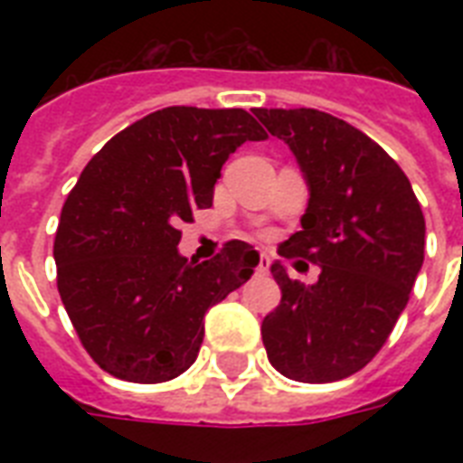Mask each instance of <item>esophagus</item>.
Wrapping results in <instances>:
<instances>
[{
	"label": "esophagus",
	"mask_w": 463,
	"mask_h": 463,
	"mask_svg": "<svg viewBox=\"0 0 463 463\" xmlns=\"http://www.w3.org/2000/svg\"><path fill=\"white\" fill-rule=\"evenodd\" d=\"M257 274H269V257L267 254H261L260 257V267H257Z\"/></svg>",
	"instance_id": "1"
}]
</instances>
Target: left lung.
Returning a JSON list of instances; mask_svg holds the SVG:
<instances>
[{
    "mask_svg": "<svg viewBox=\"0 0 463 463\" xmlns=\"http://www.w3.org/2000/svg\"><path fill=\"white\" fill-rule=\"evenodd\" d=\"M286 141L307 184L300 225L279 254L322 269L317 283L290 281L276 260L281 305L264 317L269 363L288 380L324 384L377 355L423 267L425 218L392 156L344 119L312 108H257Z\"/></svg>",
    "mask_w": 463,
    "mask_h": 463,
    "instance_id": "8db88e82",
    "label": "left lung"
}]
</instances>
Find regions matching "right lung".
Listing matches in <instances>:
<instances>
[{
    "mask_svg": "<svg viewBox=\"0 0 463 463\" xmlns=\"http://www.w3.org/2000/svg\"><path fill=\"white\" fill-rule=\"evenodd\" d=\"M267 139L247 110L175 105L112 137L69 192L54 238L57 288L89 355L112 377L167 382L199 355L206 309L254 274L232 240L187 261L177 225L209 209L228 156Z\"/></svg>",
    "mask_w": 463,
    "mask_h": 463,
    "instance_id": "obj_1",
    "label": "right lung"
}]
</instances>
